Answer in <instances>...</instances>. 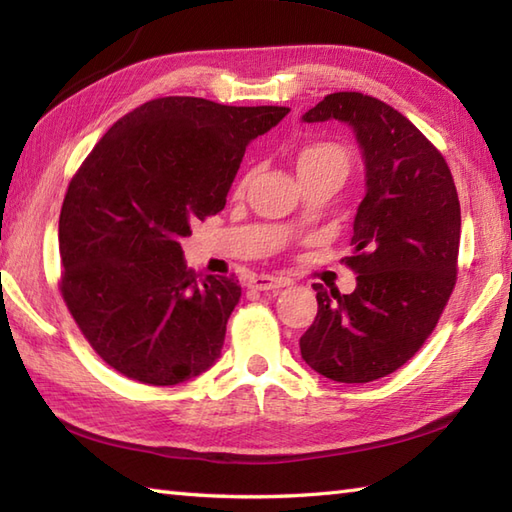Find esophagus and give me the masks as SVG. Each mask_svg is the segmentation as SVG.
<instances>
[{
  "label": "esophagus",
  "mask_w": 512,
  "mask_h": 512,
  "mask_svg": "<svg viewBox=\"0 0 512 512\" xmlns=\"http://www.w3.org/2000/svg\"><path fill=\"white\" fill-rule=\"evenodd\" d=\"M248 286L255 290H279L288 286V279L277 277V275H253L248 281Z\"/></svg>",
  "instance_id": "34e87169"
}]
</instances>
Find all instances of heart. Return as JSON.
<instances>
[{"label": "heart", "mask_w": 512, "mask_h": 512, "mask_svg": "<svg viewBox=\"0 0 512 512\" xmlns=\"http://www.w3.org/2000/svg\"><path fill=\"white\" fill-rule=\"evenodd\" d=\"M325 167H336L341 171H347V156L345 151L334 145V143H310L299 149L297 154V169L308 171V169H325Z\"/></svg>", "instance_id": "1"}]
</instances>
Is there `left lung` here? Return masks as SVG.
Returning <instances> with one entry per match:
<instances>
[{"label":"left lung","instance_id":"8db88e82","mask_svg":"<svg viewBox=\"0 0 512 512\" xmlns=\"http://www.w3.org/2000/svg\"><path fill=\"white\" fill-rule=\"evenodd\" d=\"M301 121L352 127L365 165L347 257L356 288L341 295L314 284L319 312L299 339L301 358L336 383H369L405 365L447 306L458 275V191L440 151L374 96L330 94Z\"/></svg>","mask_w":512,"mask_h":512}]
</instances>
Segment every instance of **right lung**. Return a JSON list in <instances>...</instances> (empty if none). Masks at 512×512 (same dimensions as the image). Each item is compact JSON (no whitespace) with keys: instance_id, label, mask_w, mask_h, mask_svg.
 <instances>
[{"instance_id":"add662e5","label":"right lung","mask_w":512,"mask_h":512,"mask_svg":"<svg viewBox=\"0 0 512 512\" xmlns=\"http://www.w3.org/2000/svg\"><path fill=\"white\" fill-rule=\"evenodd\" d=\"M288 112L156 99L107 129L76 171L59 217L61 292L116 372L165 387L220 358L242 288L235 277L198 279L180 239L224 209L250 140Z\"/></svg>"}]
</instances>
